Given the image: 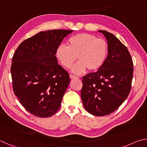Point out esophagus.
I'll return each mask as SVG.
<instances>
[{
  "instance_id": "1",
  "label": "esophagus",
  "mask_w": 147,
  "mask_h": 147,
  "mask_svg": "<svg viewBox=\"0 0 147 147\" xmlns=\"http://www.w3.org/2000/svg\"><path fill=\"white\" fill-rule=\"evenodd\" d=\"M69 76H70V78H71V79H76V78H78L77 76H74V75H73V74H70Z\"/></svg>"
}]
</instances>
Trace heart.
Masks as SVG:
<instances>
[{
    "mask_svg": "<svg viewBox=\"0 0 147 147\" xmlns=\"http://www.w3.org/2000/svg\"><path fill=\"white\" fill-rule=\"evenodd\" d=\"M68 47L60 45L56 50V57L64 67L69 68L77 58L79 61L71 67V71L81 74L88 68L96 71L101 67L107 53V44L103 39L92 34H79L68 40Z\"/></svg>",
    "mask_w": 147,
    "mask_h": 147,
    "instance_id": "1",
    "label": "heart"
}]
</instances>
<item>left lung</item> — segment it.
I'll return each mask as SVG.
<instances>
[{"mask_svg": "<svg viewBox=\"0 0 147 147\" xmlns=\"http://www.w3.org/2000/svg\"><path fill=\"white\" fill-rule=\"evenodd\" d=\"M108 42V56L99 70L82 78L81 97L84 108L96 116L117 110L130 93L133 63L127 47L113 34L99 30Z\"/></svg>", "mask_w": 147, "mask_h": 147, "instance_id": "8db88e82", "label": "left lung"}]
</instances>
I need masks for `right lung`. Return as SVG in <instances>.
<instances>
[{
	"mask_svg": "<svg viewBox=\"0 0 147 147\" xmlns=\"http://www.w3.org/2000/svg\"><path fill=\"white\" fill-rule=\"evenodd\" d=\"M73 32L41 31L23 41L14 53L11 67L14 93L34 115L47 118L59 110L70 78L59 65L55 52Z\"/></svg>",
	"mask_w": 147,
	"mask_h": 147,
	"instance_id": "obj_1",
	"label": "right lung"
}]
</instances>
